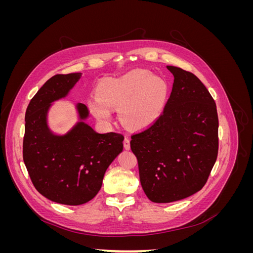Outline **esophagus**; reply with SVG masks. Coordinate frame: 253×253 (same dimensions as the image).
<instances>
[{
    "label": "esophagus",
    "mask_w": 253,
    "mask_h": 253,
    "mask_svg": "<svg viewBox=\"0 0 253 253\" xmlns=\"http://www.w3.org/2000/svg\"><path fill=\"white\" fill-rule=\"evenodd\" d=\"M124 147H125L126 150L131 149V144H129V139L127 138V137H126L125 140H124Z\"/></svg>",
    "instance_id": "34e87169"
}]
</instances>
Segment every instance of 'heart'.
<instances>
[{
  "instance_id": "1",
  "label": "heart",
  "mask_w": 253,
  "mask_h": 253,
  "mask_svg": "<svg viewBox=\"0 0 253 253\" xmlns=\"http://www.w3.org/2000/svg\"><path fill=\"white\" fill-rule=\"evenodd\" d=\"M168 94L165 80L143 68H136L117 78L105 79L98 88L99 97L89 100V108L101 120L111 118V109L118 108L122 125L141 128L152 124L162 110Z\"/></svg>"
}]
</instances>
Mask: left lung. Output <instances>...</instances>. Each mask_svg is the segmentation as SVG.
<instances>
[{
  "label": "left lung",
  "instance_id": "8db88e82",
  "mask_svg": "<svg viewBox=\"0 0 253 253\" xmlns=\"http://www.w3.org/2000/svg\"><path fill=\"white\" fill-rule=\"evenodd\" d=\"M167 68L174 83L164 112L131 136L142 189L154 203L176 202L198 192L218 153V117L209 90L194 74Z\"/></svg>",
  "mask_w": 253,
  "mask_h": 253
}]
</instances>
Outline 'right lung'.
<instances>
[{"label":"right lung","mask_w":253,"mask_h":253,"mask_svg":"<svg viewBox=\"0 0 253 253\" xmlns=\"http://www.w3.org/2000/svg\"><path fill=\"white\" fill-rule=\"evenodd\" d=\"M81 76L59 74L43 84L27 106L23 139V160L38 192L70 206L85 204L97 195L125 139L120 133L99 134L83 121L62 136L50 132L46 121L50 103L64 98ZM77 109L80 119H86V105L78 103Z\"/></svg>","instance_id":"1"}]
</instances>
